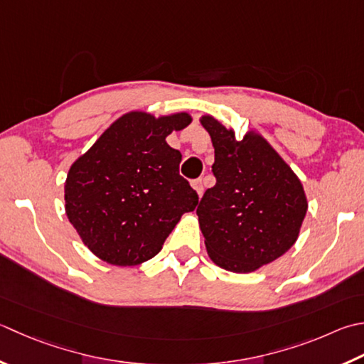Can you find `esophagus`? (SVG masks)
Returning a JSON list of instances; mask_svg holds the SVG:
<instances>
[{"instance_id":"esophagus-1","label":"esophagus","mask_w":364,"mask_h":364,"mask_svg":"<svg viewBox=\"0 0 364 364\" xmlns=\"http://www.w3.org/2000/svg\"><path fill=\"white\" fill-rule=\"evenodd\" d=\"M192 188L196 189L198 197H202V194H203V181L202 180H194V181H192Z\"/></svg>"}]
</instances>
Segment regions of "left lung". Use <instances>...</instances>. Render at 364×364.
<instances>
[{
  "label": "left lung",
  "instance_id": "obj_1",
  "mask_svg": "<svg viewBox=\"0 0 364 364\" xmlns=\"http://www.w3.org/2000/svg\"><path fill=\"white\" fill-rule=\"evenodd\" d=\"M200 123L215 146L216 176L197 208L206 252L229 272H255L295 245L308 211L303 184L260 134L237 140L216 118Z\"/></svg>",
  "mask_w": 364,
  "mask_h": 364
}]
</instances>
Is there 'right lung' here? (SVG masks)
Returning a JSON list of instances; mask_svg holds the SVG:
<instances>
[{
    "instance_id": "right-lung-1",
    "label": "right lung",
    "mask_w": 364,
    "mask_h": 364,
    "mask_svg": "<svg viewBox=\"0 0 364 364\" xmlns=\"http://www.w3.org/2000/svg\"><path fill=\"white\" fill-rule=\"evenodd\" d=\"M186 112L156 118L129 112L112 123L69 168L64 202L83 245L117 267L158 254L197 192L180 175L181 153L166 137L191 124Z\"/></svg>"
}]
</instances>
